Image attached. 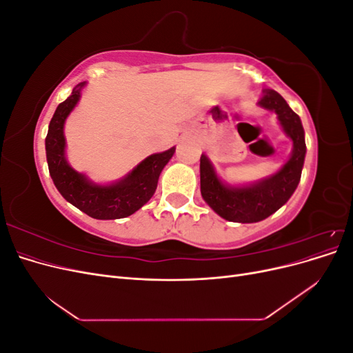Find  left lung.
<instances>
[{
    "instance_id": "obj_1",
    "label": "left lung",
    "mask_w": 353,
    "mask_h": 353,
    "mask_svg": "<svg viewBox=\"0 0 353 353\" xmlns=\"http://www.w3.org/2000/svg\"><path fill=\"white\" fill-rule=\"evenodd\" d=\"M259 105L276 113L287 137L292 138L293 152L279 172L259 183L245 187H231L221 183L206 154L200 157L201 197L219 216L231 222H259L279 210L292 197L301 181L305 162V131L299 117L281 95L265 90Z\"/></svg>"
}]
</instances>
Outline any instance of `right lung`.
<instances>
[{
    "label": "right lung",
    "instance_id": "1",
    "mask_svg": "<svg viewBox=\"0 0 353 353\" xmlns=\"http://www.w3.org/2000/svg\"><path fill=\"white\" fill-rule=\"evenodd\" d=\"M83 87L85 82L78 83L70 97L60 103L52 114L46 138L50 175L60 194L88 216L95 219L126 218L153 197L159 175L174 156L175 147L148 156L117 183L109 185L91 183L83 174L69 166L66 160L65 132H63L68 116L78 104Z\"/></svg>",
    "mask_w": 353,
    "mask_h": 353
}]
</instances>
